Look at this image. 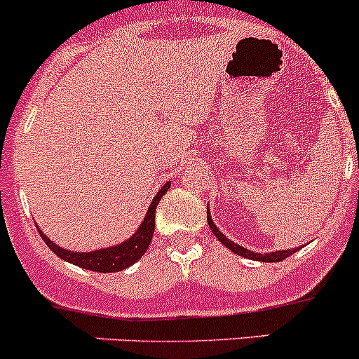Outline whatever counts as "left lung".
Masks as SVG:
<instances>
[{"label": "left lung", "instance_id": "1", "mask_svg": "<svg viewBox=\"0 0 359 359\" xmlns=\"http://www.w3.org/2000/svg\"><path fill=\"white\" fill-rule=\"evenodd\" d=\"M210 206H206V220H208V226L210 229H212V233L215 234L217 240L220 241L222 245H226L227 248L231 250V252H234L236 255H241L245 257V259H252V260H260V262H281L283 259H287V257H290L292 253H295L297 250H300L302 247H297V248H288V250H276V252H271V253H257V252H252V250L245 248V247H240L238 243H234V241H231L229 238L224 236L222 233L219 231V227L213 224L212 220V213L208 212Z\"/></svg>", "mask_w": 359, "mask_h": 359}]
</instances>
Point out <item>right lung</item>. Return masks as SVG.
<instances>
[{
	"label": "right lung",
	"mask_w": 359,
	"mask_h": 359,
	"mask_svg": "<svg viewBox=\"0 0 359 359\" xmlns=\"http://www.w3.org/2000/svg\"><path fill=\"white\" fill-rule=\"evenodd\" d=\"M170 184L166 182L161 189L158 191V194L154 196V200L151 201L149 208H147L146 217H144L142 224L139 226V229L125 240L123 243L114 245V247L107 248H99L93 250V252H71L59 245L53 243L52 240L46 238V234H41L43 241L46 243V247L52 250L57 257H60L62 260H66L69 264H74V266L83 267V269L88 271H97V273H118V271L126 269L132 264H135L140 257L146 253L147 247H149L151 240H153L154 234V217H156V206L159 200L165 196L166 191L170 189Z\"/></svg>",
	"instance_id": "1"
}]
</instances>
